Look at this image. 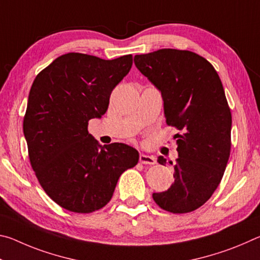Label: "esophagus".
I'll return each instance as SVG.
<instances>
[{
  "instance_id": "esophagus-1",
  "label": "esophagus",
  "mask_w": 260,
  "mask_h": 260,
  "mask_svg": "<svg viewBox=\"0 0 260 260\" xmlns=\"http://www.w3.org/2000/svg\"><path fill=\"white\" fill-rule=\"evenodd\" d=\"M140 162L142 164H148V165H153L156 164V158L150 155H144V153H141L140 155Z\"/></svg>"
}]
</instances>
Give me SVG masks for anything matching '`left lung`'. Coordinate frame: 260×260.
<instances>
[{
	"label": "left lung",
	"mask_w": 260,
	"mask_h": 260,
	"mask_svg": "<svg viewBox=\"0 0 260 260\" xmlns=\"http://www.w3.org/2000/svg\"><path fill=\"white\" fill-rule=\"evenodd\" d=\"M135 67L161 93L164 114L177 134L174 182L153 192L162 210L187 213L208 201L221 181L231 153L232 113L214 68L188 50L159 49L136 55ZM157 161L166 165L162 156Z\"/></svg>",
	"instance_id": "left-lung-1"
}]
</instances>
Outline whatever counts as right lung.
Listing matches in <instances>:
<instances>
[{
  "instance_id": "1",
  "label": "right lung",
  "mask_w": 260,
  "mask_h": 260,
  "mask_svg": "<svg viewBox=\"0 0 260 260\" xmlns=\"http://www.w3.org/2000/svg\"><path fill=\"white\" fill-rule=\"evenodd\" d=\"M132 64V55L105 60L69 52L34 79L23 122L28 157L43 190L61 208L102 209L122 172L138 164L133 147L101 146L88 133V121L107 112L110 95Z\"/></svg>"
}]
</instances>
